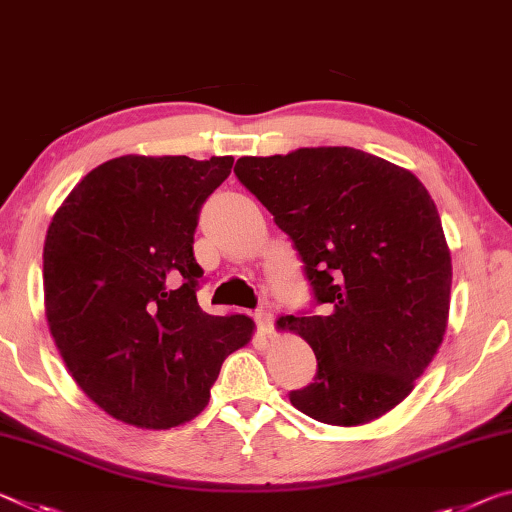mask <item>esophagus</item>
Listing matches in <instances>:
<instances>
[{"mask_svg":"<svg viewBox=\"0 0 512 512\" xmlns=\"http://www.w3.org/2000/svg\"><path fill=\"white\" fill-rule=\"evenodd\" d=\"M254 320H256L258 331H261L263 335L272 331V320H274V315H272L270 311H265V308H258V311L254 313Z\"/></svg>","mask_w":512,"mask_h":512,"instance_id":"34e87169","label":"esophagus"}]
</instances>
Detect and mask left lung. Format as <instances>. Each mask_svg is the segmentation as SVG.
<instances>
[{
	"instance_id": "obj_1",
	"label": "left lung",
	"mask_w": 512,
	"mask_h": 512,
	"mask_svg": "<svg viewBox=\"0 0 512 512\" xmlns=\"http://www.w3.org/2000/svg\"><path fill=\"white\" fill-rule=\"evenodd\" d=\"M238 181L304 263L313 308L279 320L317 358L290 404L317 422H372L413 390L447 329L451 256L420 179L354 147L238 158Z\"/></svg>"
}]
</instances>
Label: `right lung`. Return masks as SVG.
<instances>
[{
	"label": "right lung",
	"mask_w": 512,
	"mask_h": 512,
	"mask_svg": "<svg viewBox=\"0 0 512 512\" xmlns=\"http://www.w3.org/2000/svg\"><path fill=\"white\" fill-rule=\"evenodd\" d=\"M231 156H120L88 172L49 224V331L79 388L115 420L170 429L199 415L254 322L208 315L195 231Z\"/></svg>",
	"instance_id": "right-lung-1"
}]
</instances>
